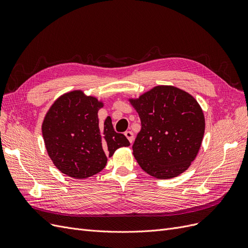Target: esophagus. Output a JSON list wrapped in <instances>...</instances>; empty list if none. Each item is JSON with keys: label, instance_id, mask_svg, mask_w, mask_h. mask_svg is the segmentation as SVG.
I'll list each match as a JSON object with an SVG mask.
<instances>
[{"label": "esophagus", "instance_id": "1", "mask_svg": "<svg viewBox=\"0 0 248 248\" xmlns=\"http://www.w3.org/2000/svg\"><path fill=\"white\" fill-rule=\"evenodd\" d=\"M124 135H125V137L127 138V140L130 141V143H133V141H134V134H133V132L126 131V132L124 133Z\"/></svg>", "mask_w": 248, "mask_h": 248}]
</instances>
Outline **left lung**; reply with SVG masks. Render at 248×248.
<instances>
[{"label":"left lung","instance_id":"1","mask_svg":"<svg viewBox=\"0 0 248 248\" xmlns=\"http://www.w3.org/2000/svg\"><path fill=\"white\" fill-rule=\"evenodd\" d=\"M141 121L133 155L149 175L169 179L196 158L205 131L203 111L194 97L174 86H156L131 101Z\"/></svg>","mask_w":248,"mask_h":248}]
</instances>
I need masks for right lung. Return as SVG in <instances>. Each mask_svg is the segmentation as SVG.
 <instances>
[{
	"instance_id": "right-lung-1",
	"label": "right lung",
	"mask_w": 248,
	"mask_h": 248,
	"mask_svg": "<svg viewBox=\"0 0 248 248\" xmlns=\"http://www.w3.org/2000/svg\"><path fill=\"white\" fill-rule=\"evenodd\" d=\"M103 104L80 91L60 97L47 112L42 134L48 155L58 169L76 179L99 173L107 156L130 142L116 133L111 118L100 126L98 111Z\"/></svg>"
}]
</instances>
